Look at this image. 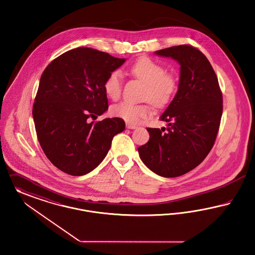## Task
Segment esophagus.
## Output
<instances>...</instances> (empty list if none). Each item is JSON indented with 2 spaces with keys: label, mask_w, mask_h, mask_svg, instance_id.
Listing matches in <instances>:
<instances>
[{
  "label": "esophagus",
  "mask_w": 255,
  "mask_h": 255,
  "mask_svg": "<svg viewBox=\"0 0 255 255\" xmlns=\"http://www.w3.org/2000/svg\"><path fill=\"white\" fill-rule=\"evenodd\" d=\"M137 128V126L132 125V124H129V123H127V128H129V129H134V128Z\"/></svg>",
  "instance_id": "34e87169"
}]
</instances>
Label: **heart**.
Returning a JSON list of instances; mask_svg holds the SVG:
<instances>
[{"instance_id": "1", "label": "heart", "mask_w": 255, "mask_h": 255, "mask_svg": "<svg viewBox=\"0 0 255 255\" xmlns=\"http://www.w3.org/2000/svg\"><path fill=\"white\" fill-rule=\"evenodd\" d=\"M135 79L146 84L143 100L148 101L156 108L167 106L177 89V80L173 74L165 73L164 66L147 56L139 57L128 69ZM123 88L121 73L114 70L109 73L104 83L106 94L112 100L120 98ZM111 112L129 124H137L150 114V108L146 105H135L123 102L113 106Z\"/></svg>"}]
</instances>
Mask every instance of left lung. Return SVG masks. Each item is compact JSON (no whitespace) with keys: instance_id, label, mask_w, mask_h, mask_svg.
<instances>
[{"instance_id":"obj_1","label":"left lung","mask_w":255,"mask_h":255,"mask_svg":"<svg viewBox=\"0 0 255 255\" xmlns=\"http://www.w3.org/2000/svg\"><path fill=\"white\" fill-rule=\"evenodd\" d=\"M155 54L179 63L178 90L160 116L168 128H147L149 139L138 152L150 171L175 177L195 169L211 150L223 114V95L210 62L197 48L179 45Z\"/></svg>"}]
</instances>
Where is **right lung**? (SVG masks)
I'll return each instance as SVG.
<instances>
[{"label": "right lung", "mask_w": 255, "mask_h": 255, "mask_svg": "<svg viewBox=\"0 0 255 255\" xmlns=\"http://www.w3.org/2000/svg\"><path fill=\"white\" fill-rule=\"evenodd\" d=\"M126 61L81 47L54 59L41 76L32 116L41 147L56 168L71 175L93 171L107 156L121 118L91 122L108 108L104 83Z\"/></svg>", "instance_id": "1"}]
</instances>
